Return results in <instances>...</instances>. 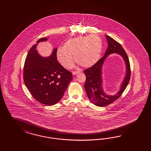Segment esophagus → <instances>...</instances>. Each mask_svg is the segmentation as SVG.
Returning a JSON list of instances; mask_svg holds the SVG:
<instances>
[{
	"mask_svg": "<svg viewBox=\"0 0 151 151\" xmlns=\"http://www.w3.org/2000/svg\"><path fill=\"white\" fill-rule=\"evenodd\" d=\"M79 73H80V71H73V75H76V74H78Z\"/></svg>",
	"mask_w": 151,
	"mask_h": 151,
	"instance_id": "esophagus-1",
	"label": "esophagus"
}]
</instances>
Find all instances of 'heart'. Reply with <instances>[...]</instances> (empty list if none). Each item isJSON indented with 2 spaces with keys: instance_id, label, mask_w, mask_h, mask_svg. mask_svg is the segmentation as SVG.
Masks as SVG:
<instances>
[{
  "instance_id": "1",
  "label": "heart",
  "mask_w": 151,
  "mask_h": 151,
  "mask_svg": "<svg viewBox=\"0 0 151 151\" xmlns=\"http://www.w3.org/2000/svg\"><path fill=\"white\" fill-rule=\"evenodd\" d=\"M102 42L96 35L79 37L70 39L64 47L58 49L57 58L65 69H71L73 65L75 55L76 61L82 67L90 68L96 64L100 57Z\"/></svg>"
}]
</instances>
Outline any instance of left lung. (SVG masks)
<instances>
[{
	"instance_id": "1",
	"label": "left lung",
	"mask_w": 151,
	"mask_h": 151,
	"mask_svg": "<svg viewBox=\"0 0 151 151\" xmlns=\"http://www.w3.org/2000/svg\"><path fill=\"white\" fill-rule=\"evenodd\" d=\"M105 37L108 42V47L104 57L91 68L84 71L86 77L84 87L87 96L92 104L99 107L109 105L117 100L127 86L131 77L129 61L124 48L111 37L107 35H105ZM114 53H117L124 59L127 67V75L120 91L114 96H108L104 92L102 87L101 67L108 55Z\"/></svg>"
}]
</instances>
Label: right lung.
I'll use <instances>...</instances> for the list:
<instances>
[{
    "label": "right lung",
    "instance_id": "obj_1",
    "mask_svg": "<svg viewBox=\"0 0 151 151\" xmlns=\"http://www.w3.org/2000/svg\"><path fill=\"white\" fill-rule=\"evenodd\" d=\"M47 38L37 41L27 53L24 66V81L34 98L42 104L52 106L61 99L73 79L71 72L57 60V48L47 58L39 55L37 46Z\"/></svg>",
    "mask_w": 151,
    "mask_h": 151
}]
</instances>
